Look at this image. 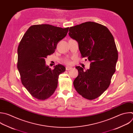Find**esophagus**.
Returning <instances> with one entry per match:
<instances>
[{
    "mask_svg": "<svg viewBox=\"0 0 133 133\" xmlns=\"http://www.w3.org/2000/svg\"><path fill=\"white\" fill-rule=\"evenodd\" d=\"M72 69V68L71 67H69V66H67V67H66V70H70V69Z\"/></svg>",
    "mask_w": 133,
    "mask_h": 133,
    "instance_id": "1",
    "label": "esophagus"
}]
</instances>
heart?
I'll return each instance as SVG.
<instances>
[{
  "mask_svg": "<svg viewBox=\"0 0 133 133\" xmlns=\"http://www.w3.org/2000/svg\"><path fill=\"white\" fill-rule=\"evenodd\" d=\"M64 62H65V63L66 64H70L71 63L70 61L69 60H68V59H66V60L64 61Z\"/></svg>",
  "mask_w": 133,
  "mask_h": 133,
  "instance_id": "obj_1",
  "label": "heart"
}]
</instances>
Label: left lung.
I'll list each match as a JSON object with an SVG mask.
<instances>
[{
	"mask_svg": "<svg viewBox=\"0 0 133 133\" xmlns=\"http://www.w3.org/2000/svg\"><path fill=\"white\" fill-rule=\"evenodd\" d=\"M69 31L70 37L78 42L82 57L90 62L85 71L76 67L79 74L74 87L83 98L94 100L108 89L115 71L118 52L114 37L106 26L91 21L70 27Z\"/></svg>",
	"mask_w": 133,
	"mask_h": 133,
	"instance_id": "8db88e82",
	"label": "left lung"
}]
</instances>
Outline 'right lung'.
<instances>
[{
    "mask_svg": "<svg viewBox=\"0 0 133 133\" xmlns=\"http://www.w3.org/2000/svg\"><path fill=\"white\" fill-rule=\"evenodd\" d=\"M68 29L50 24L33 25L28 29L20 42L17 67L21 82L37 99H46L54 94L59 75L66 70L60 64L52 70L46 65L45 59L54 52Z\"/></svg>",
    "mask_w": 133,
    "mask_h": 133,
    "instance_id": "obj_1",
    "label": "right lung"
}]
</instances>
